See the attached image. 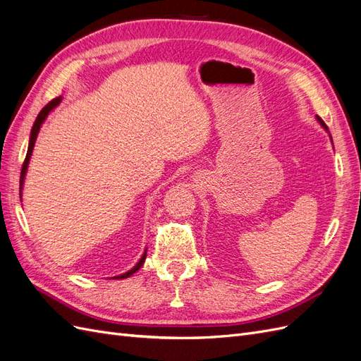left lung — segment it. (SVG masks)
I'll list each match as a JSON object with an SVG mask.
<instances>
[{"mask_svg":"<svg viewBox=\"0 0 361 361\" xmlns=\"http://www.w3.org/2000/svg\"><path fill=\"white\" fill-rule=\"evenodd\" d=\"M318 120H319V122H321V125H322V126H324V128H325V129H326V130H329V128H326V125H325V123H324V120H322V118H321V117H318Z\"/></svg>","mask_w":361,"mask_h":361,"instance_id":"obj_1","label":"left lung"}]
</instances>
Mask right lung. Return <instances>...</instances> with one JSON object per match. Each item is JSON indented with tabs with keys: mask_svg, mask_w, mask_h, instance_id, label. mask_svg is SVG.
<instances>
[{
	"mask_svg": "<svg viewBox=\"0 0 361 361\" xmlns=\"http://www.w3.org/2000/svg\"><path fill=\"white\" fill-rule=\"evenodd\" d=\"M60 101H61V97H56V99H52L51 102H48L45 106L42 108V111L39 113V116H37V118H36V122H35V125H32V129H31V135H30V143H28V150H27V157H25V161H24V164H23V170H20V179H19V187H20V190H23V185H24V178H25V173H27V167H28V162H30V157H31V154H32V147H35V143H36V138H37V134H39V129H40V126H42V123L45 122V118H47V116L54 110V108H56L59 104H60ZM145 259H146V253L141 256V259H140V262L138 264L133 268V269H129L128 272H125V274H122V276H118V277H116V279H128L129 276H133L135 271H138L140 268H141V265L145 264Z\"/></svg>",
	"mask_w": 361,
	"mask_h": 361,
	"instance_id": "right-lung-1",
	"label": "right lung"
}]
</instances>
